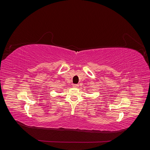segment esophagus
<instances>
[{"label": "esophagus", "instance_id": "obj_1", "mask_svg": "<svg viewBox=\"0 0 150 150\" xmlns=\"http://www.w3.org/2000/svg\"><path fill=\"white\" fill-rule=\"evenodd\" d=\"M73 87H75V88H77V87H79V85H78V84H74V85H73Z\"/></svg>", "mask_w": 150, "mask_h": 150}]
</instances>
